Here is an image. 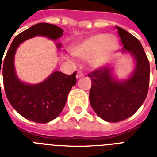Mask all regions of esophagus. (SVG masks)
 Here are the masks:
<instances>
[{"label": "esophagus", "instance_id": "34e87169", "mask_svg": "<svg viewBox=\"0 0 157 157\" xmlns=\"http://www.w3.org/2000/svg\"><path fill=\"white\" fill-rule=\"evenodd\" d=\"M82 76H84V74L82 73L81 71H78L77 74H76V78L79 79V78H81V77H82Z\"/></svg>", "mask_w": 157, "mask_h": 157}]
</instances>
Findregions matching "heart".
Masks as SVG:
<instances>
[{
	"label": "heart",
	"instance_id": "heart-1",
	"mask_svg": "<svg viewBox=\"0 0 157 157\" xmlns=\"http://www.w3.org/2000/svg\"><path fill=\"white\" fill-rule=\"evenodd\" d=\"M118 37L114 34L96 33L74 43L71 52L74 56L86 60L94 68L107 66L119 49Z\"/></svg>",
	"mask_w": 157,
	"mask_h": 157
}]
</instances>
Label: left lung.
Instances as JSON below:
<instances>
[{"mask_svg":"<svg viewBox=\"0 0 157 157\" xmlns=\"http://www.w3.org/2000/svg\"><path fill=\"white\" fill-rule=\"evenodd\" d=\"M117 27L124 45L122 53H129L136 66L126 80H117L113 68L103 67L88 75L92 81L90 102L98 117L107 122H118L134 115L144 103L149 86L150 65L139 40Z\"/></svg>","mask_w":157,"mask_h":157,"instance_id":"1","label":"left lung"}]
</instances>
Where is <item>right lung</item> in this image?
I'll return each mask as SVG.
<instances>
[{
    "label": "right lung",
    "mask_w": 157,
    "mask_h": 157,
    "mask_svg": "<svg viewBox=\"0 0 157 157\" xmlns=\"http://www.w3.org/2000/svg\"><path fill=\"white\" fill-rule=\"evenodd\" d=\"M63 34V30L54 24H35L18 34L11 43L5 59H0V74L1 70L4 88L9 102L22 117L32 121L48 123L61 113L69 91L76 83V72L66 75L55 71L39 84L24 83L16 75L13 63L16 50L21 43L30 38L40 36L56 40ZM56 46L60 49L61 43H57ZM2 61L3 63L1 64Z\"/></svg>",
    "instance_id": "1"
}]
</instances>
